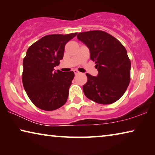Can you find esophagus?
I'll return each instance as SVG.
<instances>
[{
  "label": "esophagus",
  "instance_id": "obj_1",
  "mask_svg": "<svg viewBox=\"0 0 155 155\" xmlns=\"http://www.w3.org/2000/svg\"><path fill=\"white\" fill-rule=\"evenodd\" d=\"M74 72L75 74H78V73H79V72H78L77 70H74Z\"/></svg>",
  "mask_w": 155,
  "mask_h": 155
}]
</instances>
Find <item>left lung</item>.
<instances>
[{"label": "left lung", "mask_w": 155, "mask_h": 155, "mask_svg": "<svg viewBox=\"0 0 155 155\" xmlns=\"http://www.w3.org/2000/svg\"><path fill=\"white\" fill-rule=\"evenodd\" d=\"M77 38L87 46L90 59L95 61L97 77L86 74L83 86L87 98L99 104L116 102L127 90L130 80V61L127 50L120 41L103 31L80 33Z\"/></svg>", "instance_id": "left-lung-1"}]
</instances>
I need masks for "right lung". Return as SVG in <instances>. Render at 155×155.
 Listing matches in <instances>:
<instances>
[{
    "label": "right lung",
    "mask_w": 155,
    "mask_h": 155,
    "mask_svg": "<svg viewBox=\"0 0 155 155\" xmlns=\"http://www.w3.org/2000/svg\"><path fill=\"white\" fill-rule=\"evenodd\" d=\"M77 35H46L28 48L22 80L28 98L38 108L53 111L66 103L74 73L54 71V67L63 59L65 44Z\"/></svg>",
    "instance_id": "obj_1"
}]
</instances>
